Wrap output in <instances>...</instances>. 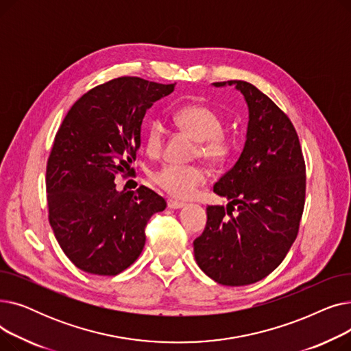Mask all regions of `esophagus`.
Masks as SVG:
<instances>
[{
  "label": "esophagus",
  "mask_w": 351,
  "mask_h": 351,
  "mask_svg": "<svg viewBox=\"0 0 351 351\" xmlns=\"http://www.w3.org/2000/svg\"><path fill=\"white\" fill-rule=\"evenodd\" d=\"M166 204H168L169 209H180V208L185 206V204H183V202L173 200V199H168V202H166Z\"/></svg>",
  "instance_id": "1"
}]
</instances>
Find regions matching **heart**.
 Wrapping results in <instances>:
<instances>
[{"label": "heart", "mask_w": 351, "mask_h": 351, "mask_svg": "<svg viewBox=\"0 0 351 351\" xmlns=\"http://www.w3.org/2000/svg\"><path fill=\"white\" fill-rule=\"evenodd\" d=\"M175 123L185 134L197 141L195 154L204 158L213 168L225 166L236 151V139L223 132L225 121L219 112L205 104H188L175 112ZM166 139L165 126L159 119L147 122L145 129V146L149 155H159ZM156 185L178 199L191 197L197 188L208 179L202 165H175L160 166L152 175Z\"/></svg>", "instance_id": "heart-1"}]
</instances>
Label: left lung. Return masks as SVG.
<instances>
[{
    "mask_svg": "<svg viewBox=\"0 0 351 351\" xmlns=\"http://www.w3.org/2000/svg\"><path fill=\"white\" fill-rule=\"evenodd\" d=\"M234 85L249 106L245 149L213 191L229 205L208 206L206 228L193 242L195 259L223 286L259 282L278 267L296 241L306 202V163L294 125L262 90Z\"/></svg>",
    "mask_w": 351,
    "mask_h": 351,
    "instance_id": "left-lung-1",
    "label": "left lung"
}]
</instances>
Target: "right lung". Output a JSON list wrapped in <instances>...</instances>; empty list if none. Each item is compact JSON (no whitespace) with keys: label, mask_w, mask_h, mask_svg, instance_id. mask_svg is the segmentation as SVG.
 I'll return each instance as SVG.
<instances>
[{"label":"right lung","mask_w":351,"mask_h":351,"mask_svg":"<svg viewBox=\"0 0 351 351\" xmlns=\"http://www.w3.org/2000/svg\"><path fill=\"white\" fill-rule=\"evenodd\" d=\"M175 84L119 77L89 89L68 110L47 162L48 219L78 269L115 276L142 253L145 228L166 202L146 186L115 189V178L135 176L146 109Z\"/></svg>","instance_id":"right-lung-1"}]
</instances>
